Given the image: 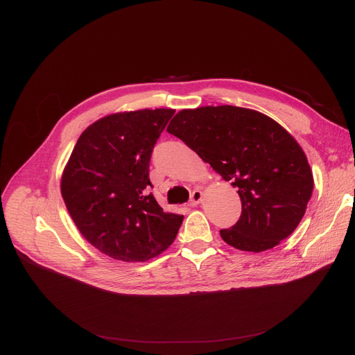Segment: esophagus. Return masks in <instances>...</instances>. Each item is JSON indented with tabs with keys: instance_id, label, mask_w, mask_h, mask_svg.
<instances>
[{
	"instance_id": "1",
	"label": "esophagus",
	"mask_w": 355,
	"mask_h": 355,
	"mask_svg": "<svg viewBox=\"0 0 355 355\" xmlns=\"http://www.w3.org/2000/svg\"><path fill=\"white\" fill-rule=\"evenodd\" d=\"M202 200V191L201 190H194L191 193V197H190V206H197V204H200Z\"/></svg>"
}]
</instances>
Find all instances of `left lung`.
Wrapping results in <instances>:
<instances>
[{
  "mask_svg": "<svg viewBox=\"0 0 355 355\" xmlns=\"http://www.w3.org/2000/svg\"><path fill=\"white\" fill-rule=\"evenodd\" d=\"M166 130L230 181L241 216L220 230L245 252L275 248L300 225L313 190L306 155L295 138L257 110L230 105L182 109Z\"/></svg>",
  "mask_w": 355,
  "mask_h": 355,
  "instance_id": "8db88e82",
  "label": "left lung"
}]
</instances>
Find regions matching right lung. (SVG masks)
Here are the masks:
<instances>
[{"label": "right lung", "instance_id": "obj_1", "mask_svg": "<svg viewBox=\"0 0 355 355\" xmlns=\"http://www.w3.org/2000/svg\"><path fill=\"white\" fill-rule=\"evenodd\" d=\"M174 109L107 115L87 126L64 166L62 197L90 245L112 259L144 262L170 246L184 216L153 194L149 159Z\"/></svg>", "mask_w": 355, "mask_h": 355}]
</instances>
